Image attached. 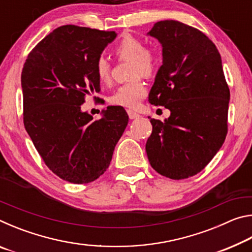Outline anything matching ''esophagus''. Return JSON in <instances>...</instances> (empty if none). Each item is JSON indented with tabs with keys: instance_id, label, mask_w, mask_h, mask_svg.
<instances>
[{
	"instance_id": "34e87169",
	"label": "esophagus",
	"mask_w": 252,
	"mask_h": 252,
	"mask_svg": "<svg viewBox=\"0 0 252 252\" xmlns=\"http://www.w3.org/2000/svg\"><path fill=\"white\" fill-rule=\"evenodd\" d=\"M127 116H129V118L131 119H136V118H139L140 117V114L139 113H136L135 111H133V110H127Z\"/></svg>"
}]
</instances>
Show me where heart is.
<instances>
[{
    "mask_svg": "<svg viewBox=\"0 0 252 252\" xmlns=\"http://www.w3.org/2000/svg\"><path fill=\"white\" fill-rule=\"evenodd\" d=\"M114 53L121 60H131L130 73L135 78L120 85L113 93L111 101L118 105L135 108L147 94L146 84L139 75L151 76L155 73L159 64V57L156 51L146 49L143 41L132 35L123 37L114 48ZM95 74L100 82H110L111 64L105 57L97 58Z\"/></svg>",
    "mask_w": 252,
    "mask_h": 252,
    "instance_id": "1",
    "label": "heart"
}]
</instances>
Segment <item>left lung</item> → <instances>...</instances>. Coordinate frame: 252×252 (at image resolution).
Segmentation results:
<instances>
[{
	"mask_svg": "<svg viewBox=\"0 0 252 252\" xmlns=\"http://www.w3.org/2000/svg\"><path fill=\"white\" fill-rule=\"evenodd\" d=\"M162 45V65L149 102L170 110L164 122L150 119L146 151L151 167L181 180L199 173L222 147L230 91L218 49L198 29L173 20L148 32Z\"/></svg>",
	"mask_w": 252,
	"mask_h": 252,
	"instance_id": "8db88e82",
	"label": "left lung"
}]
</instances>
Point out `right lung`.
Wrapping results in <instances>:
<instances>
[{"label": "right lung", "mask_w": 252, "mask_h": 252, "mask_svg": "<svg viewBox=\"0 0 252 252\" xmlns=\"http://www.w3.org/2000/svg\"><path fill=\"white\" fill-rule=\"evenodd\" d=\"M116 37L114 31L63 25L24 63L25 130L51 171L71 183L92 182L106 171L129 122L120 105H109L97 120L81 110L85 95L100 92L95 62Z\"/></svg>", "instance_id": "right-lung-1"}]
</instances>
